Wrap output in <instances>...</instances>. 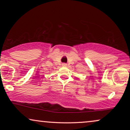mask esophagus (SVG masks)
I'll use <instances>...</instances> for the list:
<instances>
[{"instance_id": "obj_1", "label": "esophagus", "mask_w": 130, "mask_h": 130, "mask_svg": "<svg viewBox=\"0 0 130 130\" xmlns=\"http://www.w3.org/2000/svg\"><path fill=\"white\" fill-rule=\"evenodd\" d=\"M62 66H64V67H66V66H67V64L63 63V64H62Z\"/></svg>"}]
</instances>
